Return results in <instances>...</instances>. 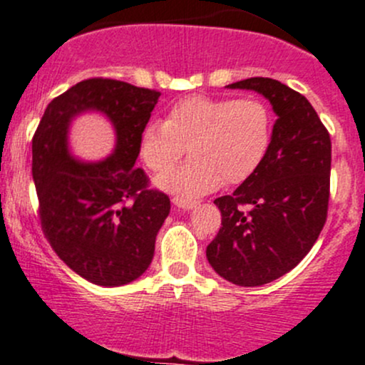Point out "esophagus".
Instances as JSON below:
<instances>
[{"mask_svg": "<svg viewBox=\"0 0 365 365\" xmlns=\"http://www.w3.org/2000/svg\"><path fill=\"white\" fill-rule=\"evenodd\" d=\"M173 204L176 207H180V210H194L199 202L192 201V199H185V197H175Z\"/></svg>", "mask_w": 365, "mask_h": 365, "instance_id": "obj_1", "label": "esophagus"}]
</instances>
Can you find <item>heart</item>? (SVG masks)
<instances>
[{
	"label": "heart",
	"mask_w": 365,
	"mask_h": 365,
	"mask_svg": "<svg viewBox=\"0 0 365 365\" xmlns=\"http://www.w3.org/2000/svg\"><path fill=\"white\" fill-rule=\"evenodd\" d=\"M272 142V114L258 98L190 95L168 110L164 121L142 130L138 155L154 173L169 171L185 147V165L155 180L176 197H199L225 183H241L258 170Z\"/></svg>",
	"instance_id": "1"
}]
</instances>
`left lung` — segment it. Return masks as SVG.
Segmentation results:
<instances>
[{
  "label": "left lung",
  "instance_id": "1",
  "mask_svg": "<svg viewBox=\"0 0 365 365\" xmlns=\"http://www.w3.org/2000/svg\"><path fill=\"white\" fill-rule=\"evenodd\" d=\"M227 88L253 90L277 121L265 159L234 194L215 199L222 227L206 256L216 274L244 287L263 286L298 265L327 218L331 138L312 103L270 78Z\"/></svg>",
  "mask_w": 365,
  "mask_h": 365
}]
</instances>
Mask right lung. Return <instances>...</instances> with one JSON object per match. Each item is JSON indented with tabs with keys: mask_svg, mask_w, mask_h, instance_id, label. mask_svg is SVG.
<instances>
[{
	"mask_svg": "<svg viewBox=\"0 0 365 365\" xmlns=\"http://www.w3.org/2000/svg\"><path fill=\"white\" fill-rule=\"evenodd\" d=\"M161 93L118 79L78 83L48 103L33 137V178L45 237L58 258L97 286H124L154 258L170 197L135 168L142 130ZM102 111L116 131L115 152L86 163L68 152L71 119Z\"/></svg>",
	"mask_w": 365,
	"mask_h": 365,
	"instance_id": "1",
	"label": "right lung"
}]
</instances>
